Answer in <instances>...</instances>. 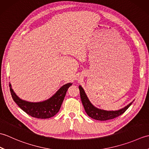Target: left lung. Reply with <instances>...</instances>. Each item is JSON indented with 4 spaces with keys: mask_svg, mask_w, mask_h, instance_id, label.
<instances>
[{
    "mask_svg": "<svg viewBox=\"0 0 149 149\" xmlns=\"http://www.w3.org/2000/svg\"><path fill=\"white\" fill-rule=\"evenodd\" d=\"M79 88L80 91L81 99L82 101V103L83 104L85 111L87 113V115L90 117H91V118L97 120L104 121V120L115 118L116 117L121 115L122 114L124 113L132 103V102L130 104H129L127 106L123 107V108L117 111H106L100 109L99 108H97L96 107H95L93 105H92V104L90 102V101L88 99L86 93L84 92V90H83V88L81 87V86H79Z\"/></svg>",
    "mask_w": 149,
    "mask_h": 149,
    "instance_id": "obj_1",
    "label": "left lung"
}]
</instances>
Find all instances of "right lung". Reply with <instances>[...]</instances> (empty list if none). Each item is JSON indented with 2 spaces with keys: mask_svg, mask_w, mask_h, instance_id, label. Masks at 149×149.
<instances>
[{
  "mask_svg": "<svg viewBox=\"0 0 149 149\" xmlns=\"http://www.w3.org/2000/svg\"><path fill=\"white\" fill-rule=\"evenodd\" d=\"M72 85V83L63 85L52 97L39 102H30L22 100L15 94L11 84H9V89L13 99L24 111L34 118L45 119L52 117L58 113L68 88Z\"/></svg>",
  "mask_w": 149,
  "mask_h": 149,
  "instance_id": "obj_1",
  "label": "right lung"
}]
</instances>
